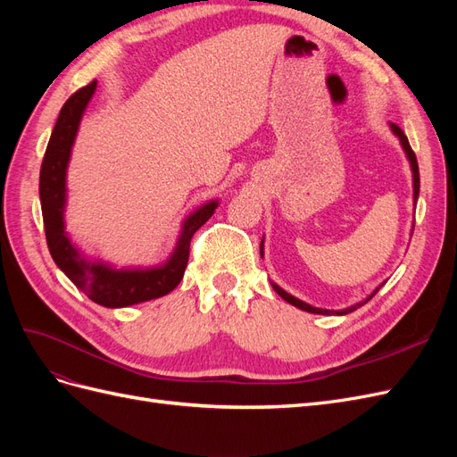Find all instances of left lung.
<instances>
[{
    "label": "left lung",
    "mask_w": 457,
    "mask_h": 457,
    "mask_svg": "<svg viewBox=\"0 0 457 457\" xmlns=\"http://www.w3.org/2000/svg\"><path fill=\"white\" fill-rule=\"evenodd\" d=\"M389 128H391V131L395 133V137H398L400 146H403L404 154H406V158H408V162H410L411 179H413V205H416V204H418V196H420V168H418L416 154H413V150H411V146H410V143H408V139H406V135L403 133V129H400V128L396 126V123H389ZM411 232H413V228H411ZM262 240H265V238H262ZM262 240H261V257H262ZM270 284H272V287H274V292L278 294L284 301H287L289 305H294V307H297V309H301V311L312 312V314H328V316L336 314V316H343V314H349V312L356 311L358 307L366 305V303L379 292V287H381L385 282H383L379 287L373 289V292H371L364 301H361V303H354V305H351V307H347V309H341V311H329V309H318V307H312V305H309V303H305V301H301V299L294 297L292 294H287L286 289H282L278 284H274V282H270Z\"/></svg>",
    "instance_id": "8db88e82"
}]
</instances>
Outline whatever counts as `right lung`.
<instances>
[{
    "label": "right lung",
    "mask_w": 457,
    "mask_h": 457,
    "mask_svg": "<svg viewBox=\"0 0 457 457\" xmlns=\"http://www.w3.org/2000/svg\"><path fill=\"white\" fill-rule=\"evenodd\" d=\"M96 81L76 91L61 108L39 171V202L51 257L71 282L96 305L108 309L131 307L137 303L168 295L183 280L190 240L210 219L219 200H210L188 213L181 225L171 255L154 267H114L103 259L87 257L66 232V171L81 118L93 99Z\"/></svg>",
    "instance_id": "obj_1"
}]
</instances>
